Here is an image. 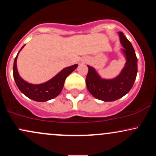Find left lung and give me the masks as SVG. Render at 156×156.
Segmentation results:
<instances>
[{"mask_svg": "<svg viewBox=\"0 0 156 156\" xmlns=\"http://www.w3.org/2000/svg\"><path fill=\"white\" fill-rule=\"evenodd\" d=\"M122 49L126 57V63L120 74L114 79H103L94 68L88 65L89 71L86 83L89 92L94 98L105 102L114 101L129 92L137 74V58L130 41L123 33L119 32Z\"/></svg>", "mask_w": 156, "mask_h": 156, "instance_id": "1", "label": "left lung"}]
</instances>
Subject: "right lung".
<instances>
[{"label":"right lung","instance_id":"right-lung-1","mask_svg":"<svg viewBox=\"0 0 156 156\" xmlns=\"http://www.w3.org/2000/svg\"><path fill=\"white\" fill-rule=\"evenodd\" d=\"M24 46H23L22 48ZM17 55L14 61L13 66V76L15 83L21 92L30 99L37 102L48 101L58 96L63 89L64 81L67 77L78 67V64H74L70 67L64 68L58 74L45 83L31 84L25 81L19 76L17 69Z\"/></svg>","mask_w":156,"mask_h":156}]
</instances>
